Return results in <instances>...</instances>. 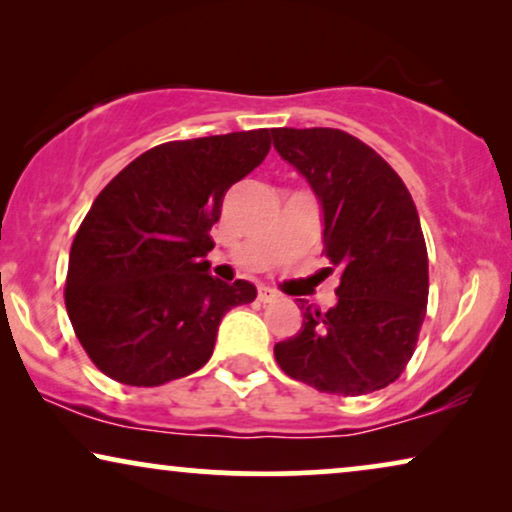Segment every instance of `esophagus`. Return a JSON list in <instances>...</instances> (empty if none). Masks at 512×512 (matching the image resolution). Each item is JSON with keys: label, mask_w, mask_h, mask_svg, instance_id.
I'll return each mask as SVG.
<instances>
[{"label": "esophagus", "mask_w": 512, "mask_h": 512, "mask_svg": "<svg viewBox=\"0 0 512 512\" xmlns=\"http://www.w3.org/2000/svg\"><path fill=\"white\" fill-rule=\"evenodd\" d=\"M277 298H279V293L268 289V286H261V289H258V300H261V303H275Z\"/></svg>", "instance_id": "34e87169"}]
</instances>
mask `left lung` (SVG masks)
Listing matches in <instances>:
<instances>
[{
    "mask_svg": "<svg viewBox=\"0 0 512 512\" xmlns=\"http://www.w3.org/2000/svg\"><path fill=\"white\" fill-rule=\"evenodd\" d=\"M275 151L321 207L338 303L298 300L303 326L275 345L293 380L335 396L384 389L415 352L429 298V256L412 195L387 160L345 130L277 128Z\"/></svg>",
    "mask_w": 512,
    "mask_h": 512,
    "instance_id": "obj_1",
    "label": "left lung"
}]
</instances>
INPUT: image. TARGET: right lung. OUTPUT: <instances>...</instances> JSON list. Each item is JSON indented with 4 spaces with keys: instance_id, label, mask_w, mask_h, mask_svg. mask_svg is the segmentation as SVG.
I'll use <instances>...</instances> for the list:
<instances>
[{
    "instance_id": "obj_1",
    "label": "right lung",
    "mask_w": 512,
    "mask_h": 512,
    "mask_svg": "<svg viewBox=\"0 0 512 512\" xmlns=\"http://www.w3.org/2000/svg\"><path fill=\"white\" fill-rule=\"evenodd\" d=\"M270 130L153 146L97 195L69 251L74 333L111 380L160 387L200 370L221 319L256 298L209 275L226 191L263 163Z\"/></svg>"
}]
</instances>
